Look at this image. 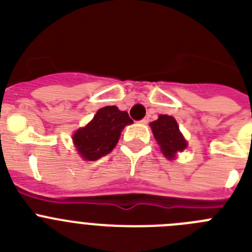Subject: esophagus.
<instances>
[{
    "mask_svg": "<svg viewBox=\"0 0 252 252\" xmlns=\"http://www.w3.org/2000/svg\"><path fill=\"white\" fill-rule=\"evenodd\" d=\"M140 122H141V124H144V125H146L149 122V117H145V119H142Z\"/></svg>",
    "mask_w": 252,
    "mask_h": 252,
    "instance_id": "34e87169",
    "label": "esophagus"
}]
</instances>
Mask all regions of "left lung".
I'll return each instance as SVG.
<instances>
[{"mask_svg": "<svg viewBox=\"0 0 252 252\" xmlns=\"http://www.w3.org/2000/svg\"><path fill=\"white\" fill-rule=\"evenodd\" d=\"M150 126L162 154L168 159H174L178 151H183L187 148V141L180 133L174 117L160 115L159 119L151 122Z\"/></svg>", "mask_w": 252, "mask_h": 252, "instance_id": "8db88e82", "label": "left lung"}]
</instances>
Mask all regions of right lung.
<instances>
[{
  "label": "right lung",
  "mask_w": 252,
  "mask_h": 252,
  "mask_svg": "<svg viewBox=\"0 0 252 252\" xmlns=\"http://www.w3.org/2000/svg\"><path fill=\"white\" fill-rule=\"evenodd\" d=\"M130 124L132 120L126 111H120L116 106H106L97 111L86 127L74 133L73 141L83 159L98 160L113 150L122 128Z\"/></svg>",
  "instance_id": "1"
}]
</instances>
